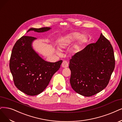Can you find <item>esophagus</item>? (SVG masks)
<instances>
[{
  "label": "esophagus",
  "instance_id": "esophagus-1",
  "mask_svg": "<svg viewBox=\"0 0 122 122\" xmlns=\"http://www.w3.org/2000/svg\"><path fill=\"white\" fill-rule=\"evenodd\" d=\"M62 67H63V68H66L68 66V63L67 61H63L62 62Z\"/></svg>",
  "mask_w": 122,
  "mask_h": 122
}]
</instances>
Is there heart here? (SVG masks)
I'll use <instances>...</instances> for the list:
<instances>
[{
    "instance_id": "obj_1",
    "label": "heart",
    "mask_w": 122,
    "mask_h": 122,
    "mask_svg": "<svg viewBox=\"0 0 122 122\" xmlns=\"http://www.w3.org/2000/svg\"><path fill=\"white\" fill-rule=\"evenodd\" d=\"M80 35V34L79 33L73 32L67 35L65 37L62 38L59 40V46L61 48H64L67 45H68L72 42L74 41L78 37V44L79 45L83 44L85 42L86 39H85V37L83 35L79 36Z\"/></svg>"
}]
</instances>
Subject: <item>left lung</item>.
I'll return each instance as SVG.
<instances>
[{"instance_id": "left-lung-1", "label": "left lung", "mask_w": 122, "mask_h": 122, "mask_svg": "<svg viewBox=\"0 0 122 122\" xmlns=\"http://www.w3.org/2000/svg\"><path fill=\"white\" fill-rule=\"evenodd\" d=\"M115 66L114 50L102 34L92 43L75 54L70 60V82L74 91L91 97L105 88Z\"/></svg>"}]
</instances>
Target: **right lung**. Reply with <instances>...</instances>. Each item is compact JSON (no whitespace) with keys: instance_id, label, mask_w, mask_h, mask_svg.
I'll list each match as a JSON object with an SVG mask.
<instances>
[{"instance_id":"add662e5","label":"right lung","mask_w":122,"mask_h":122,"mask_svg":"<svg viewBox=\"0 0 122 122\" xmlns=\"http://www.w3.org/2000/svg\"><path fill=\"white\" fill-rule=\"evenodd\" d=\"M49 27L30 28L29 31H46ZM36 38L24 36L13 46L10 61V68L15 86L27 95L36 96L47 87L54 74L59 69L62 60L56 62L45 61L31 46Z\"/></svg>"}]
</instances>
